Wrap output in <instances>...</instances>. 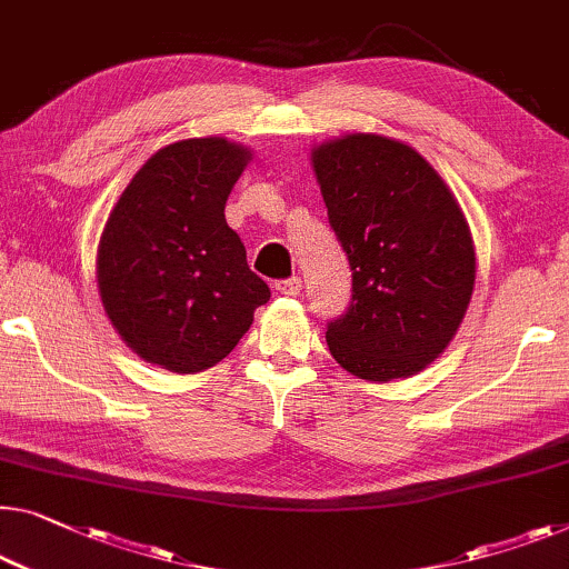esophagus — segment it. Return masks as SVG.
Returning <instances> with one entry per match:
<instances>
[{
    "label": "esophagus",
    "mask_w": 569,
    "mask_h": 569,
    "mask_svg": "<svg viewBox=\"0 0 569 569\" xmlns=\"http://www.w3.org/2000/svg\"><path fill=\"white\" fill-rule=\"evenodd\" d=\"M276 291L283 293V296H299L301 293V278L291 276V278H283V281H276Z\"/></svg>",
    "instance_id": "34e87169"
}]
</instances>
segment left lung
<instances>
[{
    "label": "left lung",
    "instance_id": "1",
    "mask_svg": "<svg viewBox=\"0 0 569 569\" xmlns=\"http://www.w3.org/2000/svg\"><path fill=\"white\" fill-rule=\"evenodd\" d=\"M352 301L327 325L332 358L362 380L417 376L452 342L475 286L455 193L411 146L352 132L311 150Z\"/></svg>",
    "mask_w": 569,
    "mask_h": 569
}]
</instances>
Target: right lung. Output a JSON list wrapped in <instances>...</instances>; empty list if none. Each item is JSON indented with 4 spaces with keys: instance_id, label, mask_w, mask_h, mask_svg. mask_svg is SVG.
<instances>
[{
    "instance_id": "obj_1",
    "label": "right lung",
    "mask_w": 569,
    "mask_h": 569,
    "mask_svg": "<svg viewBox=\"0 0 569 569\" xmlns=\"http://www.w3.org/2000/svg\"><path fill=\"white\" fill-rule=\"evenodd\" d=\"M248 160V148L224 138L160 148L107 219L97 250L101 303L127 347L152 366H217L270 299L224 219Z\"/></svg>"
}]
</instances>
